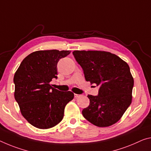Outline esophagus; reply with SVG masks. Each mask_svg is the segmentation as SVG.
<instances>
[{
  "label": "esophagus",
  "instance_id": "esophagus-1",
  "mask_svg": "<svg viewBox=\"0 0 151 151\" xmlns=\"http://www.w3.org/2000/svg\"><path fill=\"white\" fill-rule=\"evenodd\" d=\"M81 95H78V94H75V98H77L78 97H80Z\"/></svg>",
  "mask_w": 151,
  "mask_h": 151
}]
</instances>
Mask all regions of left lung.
<instances>
[{
	"instance_id": "obj_1",
	"label": "left lung",
	"mask_w": 151,
	"mask_h": 151,
	"mask_svg": "<svg viewBox=\"0 0 151 151\" xmlns=\"http://www.w3.org/2000/svg\"><path fill=\"white\" fill-rule=\"evenodd\" d=\"M85 80L99 86L97 96L88 95L90 104L84 118L99 127L116 123L132 102L134 79L128 64L116 55L102 51H74Z\"/></svg>"
}]
</instances>
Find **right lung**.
Returning a JSON list of instances; mask_svg holds the SVG:
<instances>
[{"instance_id":"add662e5","label":"right lung","mask_w":151,"mask_h":151,"mask_svg":"<svg viewBox=\"0 0 151 151\" xmlns=\"http://www.w3.org/2000/svg\"><path fill=\"white\" fill-rule=\"evenodd\" d=\"M69 50H41L23 59L14 75L15 99L21 114L32 126L47 129L64 117L66 105L74 98L71 91H60L50 85L57 78V64Z\"/></svg>"}]
</instances>
